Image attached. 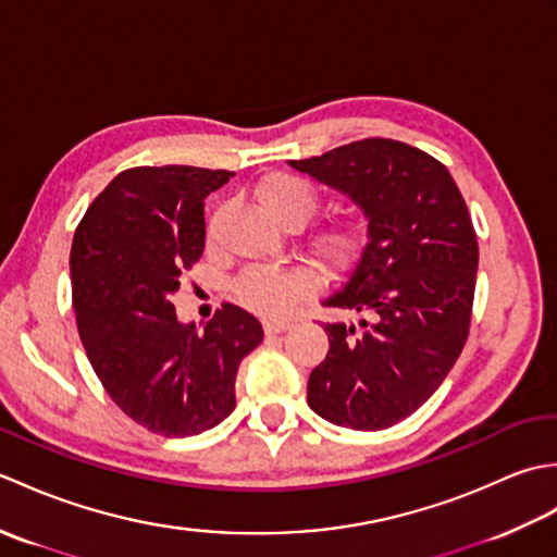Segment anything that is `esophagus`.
<instances>
[{"label": "esophagus", "instance_id": "1", "mask_svg": "<svg viewBox=\"0 0 557 557\" xmlns=\"http://www.w3.org/2000/svg\"><path fill=\"white\" fill-rule=\"evenodd\" d=\"M292 323L289 321H263V330L268 335L272 333H285V330H289Z\"/></svg>", "mask_w": 557, "mask_h": 557}]
</instances>
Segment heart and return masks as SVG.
<instances>
[{
  "label": "heart",
  "instance_id": "1",
  "mask_svg": "<svg viewBox=\"0 0 557 557\" xmlns=\"http://www.w3.org/2000/svg\"><path fill=\"white\" fill-rule=\"evenodd\" d=\"M256 198L260 208L265 210L280 224H297L301 227L309 222L321 198L315 188L294 174H270L260 180L256 186ZM371 234V222L363 215H354L330 224L321 234L315 236L313 248L325 263L342 268L351 263L359 256L366 239ZM313 275L306 268H251L236 280L234 292L236 297L248 309L260 315H285L294 304L309 297L313 292Z\"/></svg>",
  "mask_w": 557,
  "mask_h": 557
}]
</instances>
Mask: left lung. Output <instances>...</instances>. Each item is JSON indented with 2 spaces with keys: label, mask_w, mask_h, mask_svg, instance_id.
Returning a JSON list of instances; mask_svg holds the SVG:
<instances>
[{
  "label": "left lung",
  "mask_w": 557,
  "mask_h": 557,
  "mask_svg": "<svg viewBox=\"0 0 557 557\" xmlns=\"http://www.w3.org/2000/svg\"><path fill=\"white\" fill-rule=\"evenodd\" d=\"M292 168L347 194L371 222L339 289L323 306L361 313V330L325 323L309 407L330 423L383 431L429 399L465 349L479 242L443 162L393 138H363Z\"/></svg>",
  "instance_id": "1"
}]
</instances>
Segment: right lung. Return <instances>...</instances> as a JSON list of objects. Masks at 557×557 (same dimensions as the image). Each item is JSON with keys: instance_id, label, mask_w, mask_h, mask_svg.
I'll return each mask as SVG.
<instances>
[{"instance_id": "1", "label": "right lung", "mask_w": 557, "mask_h": 557, "mask_svg": "<svg viewBox=\"0 0 557 557\" xmlns=\"http://www.w3.org/2000/svg\"><path fill=\"white\" fill-rule=\"evenodd\" d=\"M227 170L132 168L92 200L71 244L83 349L112 401L150 433L198 435L236 407L239 363L263 342L251 313L222 304L203 330L176 321L182 272L206 248V196Z\"/></svg>"}]
</instances>
